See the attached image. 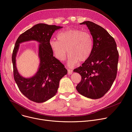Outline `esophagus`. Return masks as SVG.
<instances>
[{"mask_svg":"<svg viewBox=\"0 0 132 132\" xmlns=\"http://www.w3.org/2000/svg\"><path fill=\"white\" fill-rule=\"evenodd\" d=\"M73 73V70L72 69H68V75H71Z\"/></svg>","mask_w":132,"mask_h":132,"instance_id":"34e87169","label":"esophagus"}]
</instances>
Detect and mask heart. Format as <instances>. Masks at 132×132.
<instances>
[{
    "label": "heart",
    "instance_id": "b5f03b06",
    "mask_svg": "<svg viewBox=\"0 0 132 132\" xmlns=\"http://www.w3.org/2000/svg\"><path fill=\"white\" fill-rule=\"evenodd\" d=\"M57 39H51L49 41L52 54L56 59L63 61L66 59L69 51V66L76 65L78 61H85L91 55L93 41L88 32L76 29H69L59 32Z\"/></svg>",
    "mask_w": 132,
    "mask_h": 132
}]
</instances>
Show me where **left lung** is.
Returning a JSON list of instances; mask_svg holds the SVG:
<instances>
[{
	"label": "left lung",
	"instance_id": "8db88e82",
	"mask_svg": "<svg viewBox=\"0 0 132 132\" xmlns=\"http://www.w3.org/2000/svg\"><path fill=\"white\" fill-rule=\"evenodd\" d=\"M80 24L86 25L89 29L93 46L89 57L74 69L82 77L76 88L85 97L97 99L109 91L116 77L118 51L115 39L101 26L90 21Z\"/></svg>",
	"mask_w": 132,
	"mask_h": 132
}]
</instances>
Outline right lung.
<instances>
[{"instance_id": "1", "label": "right lung", "mask_w": 132, "mask_h": 132, "mask_svg": "<svg viewBox=\"0 0 132 132\" xmlns=\"http://www.w3.org/2000/svg\"><path fill=\"white\" fill-rule=\"evenodd\" d=\"M62 26L40 23L21 34L17 38L12 54L14 78L20 91L29 100L41 103L55 96L60 79L67 73V70L52 54L49 41L55 31ZM36 40L40 43V66L36 74L26 79L21 76L15 66V56L19 45L22 42Z\"/></svg>"}]
</instances>
